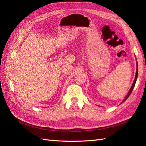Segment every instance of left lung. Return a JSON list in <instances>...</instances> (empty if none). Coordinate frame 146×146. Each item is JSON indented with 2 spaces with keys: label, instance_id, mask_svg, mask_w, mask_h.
<instances>
[{
  "label": "left lung",
  "instance_id": "obj_1",
  "mask_svg": "<svg viewBox=\"0 0 146 146\" xmlns=\"http://www.w3.org/2000/svg\"><path fill=\"white\" fill-rule=\"evenodd\" d=\"M137 75H138V64L137 63V70H136V73H135V79H134V82H133V84H132V86H131V89H130V90H129V93H128V94H127V97H125V98L124 99V100H123V102H122V103L123 102H125L127 99L128 98V97H129L130 96V95L131 94V93H132V90H133V89H134V86H135V82H136V80H137Z\"/></svg>",
  "mask_w": 146,
  "mask_h": 146
}]
</instances>
